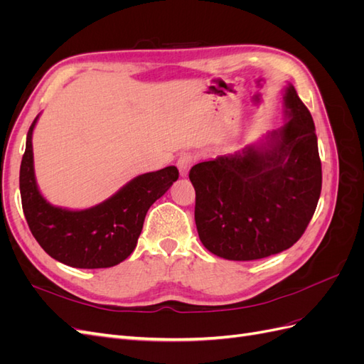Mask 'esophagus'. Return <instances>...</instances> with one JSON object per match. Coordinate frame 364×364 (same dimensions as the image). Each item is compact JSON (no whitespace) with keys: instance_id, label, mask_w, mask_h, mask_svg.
I'll return each mask as SVG.
<instances>
[{"instance_id":"obj_1","label":"esophagus","mask_w":364,"mask_h":364,"mask_svg":"<svg viewBox=\"0 0 364 364\" xmlns=\"http://www.w3.org/2000/svg\"><path fill=\"white\" fill-rule=\"evenodd\" d=\"M194 155H191V153H182V155L178 158V162H176V165H178V168L181 171V176H186L191 168V165L194 164Z\"/></svg>"}]
</instances>
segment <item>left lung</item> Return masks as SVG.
Here are the masks:
<instances>
[{
  "label": "left lung",
  "mask_w": 364,
  "mask_h": 364,
  "mask_svg": "<svg viewBox=\"0 0 364 364\" xmlns=\"http://www.w3.org/2000/svg\"><path fill=\"white\" fill-rule=\"evenodd\" d=\"M281 129L259 144L196 164L194 218L202 245L232 261L261 259L302 237L322 190L313 117L289 85Z\"/></svg>",
  "instance_id": "left-lung-1"
}]
</instances>
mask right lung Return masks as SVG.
<instances>
[{
  "label": "right lung",
  "instance_id": "1",
  "mask_svg": "<svg viewBox=\"0 0 364 364\" xmlns=\"http://www.w3.org/2000/svg\"><path fill=\"white\" fill-rule=\"evenodd\" d=\"M33 121L21 161L19 190L24 215L41 247L75 269H106L124 261L136 247L149 208L178 181L174 165L144 173L92 208L73 211L54 206L38 188L33 165Z\"/></svg>",
  "mask_w": 364,
  "mask_h": 364
}]
</instances>
